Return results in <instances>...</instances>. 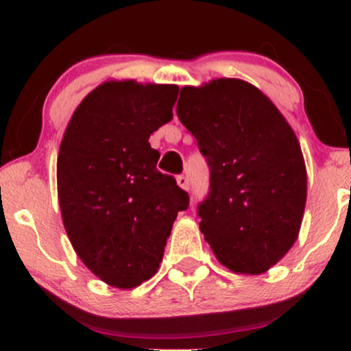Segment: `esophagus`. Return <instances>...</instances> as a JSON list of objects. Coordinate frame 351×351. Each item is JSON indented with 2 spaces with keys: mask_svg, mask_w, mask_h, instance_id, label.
I'll list each match as a JSON object with an SVG mask.
<instances>
[{
  "mask_svg": "<svg viewBox=\"0 0 351 351\" xmlns=\"http://www.w3.org/2000/svg\"><path fill=\"white\" fill-rule=\"evenodd\" d=\"M176 183H178V186H180V188H183V189H189V180H188V176L180 175L178 178H176Z\"/></svg>",
  "mask_w": 351,
  "mask_h": 351,
  "instance_id": "1",
  "label": "esophagus"
}]
</instances>
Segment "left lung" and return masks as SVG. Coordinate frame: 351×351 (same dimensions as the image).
<instances>
[{
  "label": "left lung",
  "mask_w": 351,
  "mask_h": 351,
  "mask_svg": "<svg viewBox=\"0 0 351 351\" xmlns=\"http://www.w3.org/2000/svg\"><path fill=\"white\" fill-rule=\"evenodd\" d=\"M176 114L211 171L198 204L204 239L229 271L265 272L295 243L307 199L304 155L291 125L239 79L183 87Z\"/></svg>",
  "instance_id": "obj_1"
}]
</instances>
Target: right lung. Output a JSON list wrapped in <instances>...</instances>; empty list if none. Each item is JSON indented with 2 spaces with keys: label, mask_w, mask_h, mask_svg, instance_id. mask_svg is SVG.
<instances>
[{
  "label": "right lung",
  "mask_w": 351,
  "mask_h": 351,
  "mask_svg": "<svg viewBox=\"0 0 351 351\" xmlns=\"http://www.w3.org/2000/svg\"><path fill=\"white\" fill-rule=\"evenodd\" d=\"M178 87L107 80L75 108L58 155V196L72 247L112 287L158 271L189 196L156 170L148 138L173 119Z\"/></svg>",
  "instance_id": "right-lung-1"
}]
</instances>
